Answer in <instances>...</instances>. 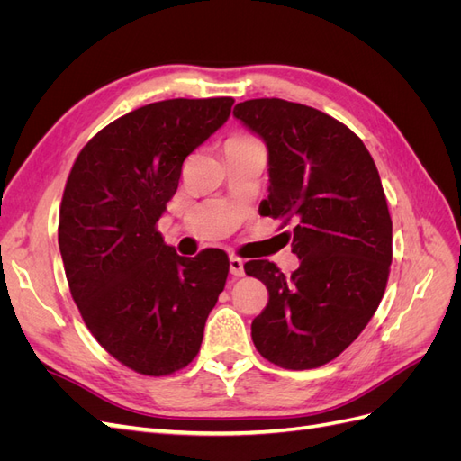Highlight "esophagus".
Listing matches in <instances>:
<instances>
[{"mask_svg":"<svg viewBox=\"0 0 461 461\" xmlns=\"http://www.w3.org/2000/svg\"><path fill=\"white\" fill-rule=\"evenodd\" d=\"M230 273L234 276H244V261L240 258H230Z\"/></svg>","mask_w":461,"mask_h":461,"instance_id":"1","label":"esophagus"}]
</instances>
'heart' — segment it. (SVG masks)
I'll return each instance as SVG.
<instances>
[{
  "mask_svg": "<svg viewBox=\"0 0 461 461\" xmlns=\"http://www.w3.org/2000/svg\"><path fill=\"white\" fill-rule=\"evenodd\" d=\"M236 138H246V136H236Z\"/></svg>",
  "mask_w": 461,
  "mask_h": 461,
  "instance_id": "heart-1",
  "label": "heart"
}]
</instances>
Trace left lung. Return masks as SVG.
Instances as JSON below:
<instances>
[{"mask_svg":"<svg viewBox=\"0 0 461 461\" xmlns=\"http://www.w3.org/2000/svg\"><path fill=\"white\" fill-rule=\"evenodd\" d=\"M232 115L267 146L269 198L263 215L296 222L286 276L267 259L244 269L267 286L252 321L258 352L285 369H313L342 354L384 294L393 221L371 153L337 119L313 107L261 97Z\"/></svg>","mask_w":461,"mask_h":461,"instance_id":"8db88e82","label":"left lung"}]
</instances>
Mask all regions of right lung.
Here are the masks:
<instances>
[{
	"instance_id": "right-lung-1",
	"label": "right lung",
	"mask_w": 461,
	"mask_h": 461,
	"mask_svg": "<svg viewBox=\"0 0 461 461\" xmlns=\"http://www.w3.org/2000/svg\"><path fill=\"white\" fill-rule=\"evenodd\" d=\"M232 97L165 100L119 117L82 148L67 178L59 249L75 303L105 350L161 376L196 357L229 258H183L158 221L183 163L230 115Z\"/></svg>"
}]
</instances>
